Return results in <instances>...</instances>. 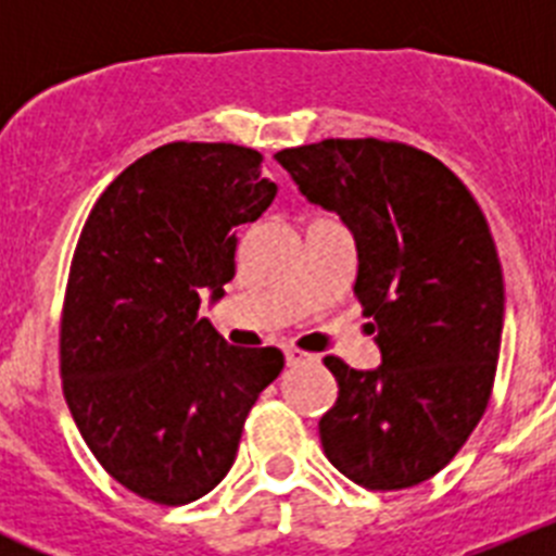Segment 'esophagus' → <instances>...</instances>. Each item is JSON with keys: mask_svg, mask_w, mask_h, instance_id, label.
<instances>
[{"mask_svg": "<svg viewBox=\"0 0 556 556\" xmlns=\"http://www.w3.org/2000/svg\"><path fill=\"white\" fill-rule=\"evenodd\" d=\"M287 365L289 367H303V365H312V362H317V356H312V353L306 351H298V348H287Z\"/></svg>", "mask_w": 556, "mask_h": 556, "instance_id": "1", "label": "esophagus"}]
</instances>
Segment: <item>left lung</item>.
Instances as JSON below:
<instances>
[{
  "instance_id": "left-lung-1",
  "label": "left lung",
  "mask_w": 556,
  "mask_h": 556,
  "mask_svg": "<svg viewBox=\"0 0 556 556\" xmlns=\"http://www.w3.org/2000/svg\"><path fill=\"white\" fill-rule=\"evenodd\" d=\"M275 159L353 233V292L381 351L372 370L326 356L339 397L323 451L362 488H415L454 459L493 390L504 275L488 219L448 166L409 144L326 139Z\"/></svg>"
}]
</instances>
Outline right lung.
Instances as JSON below:
<instances>
[{
  "instance_id": "obj_1",
  "label": "right lung",
  "mask_w": 556,
  "mask_h": 556,
  "mask_svg": "<svg viewBox=\"0 0 556 556\" xmlns=\"http://www.w3.org/2000/svg\"><path fill=\"white\" fill-rule=\"evenodd\" d=\"M278 186L250 147L175 141L97 200L61 323L63 395L102 468L155 504H189L236 459L244 417L283 370L278 348L228 345L200 317L236 275V225Z\"/></svg>"
}]
</instances>
